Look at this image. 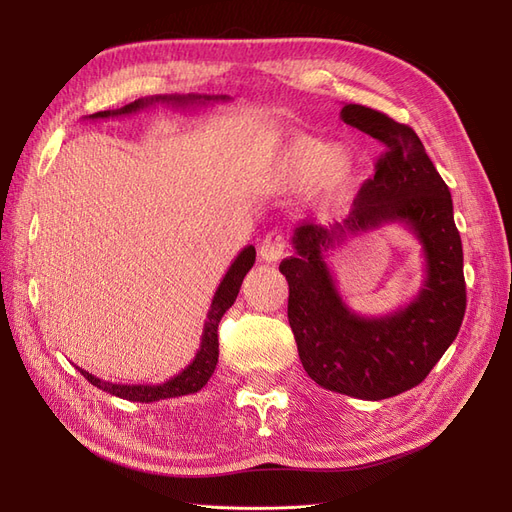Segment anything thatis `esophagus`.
I'll return each mask as SVG.
<instances>
[{
    "label": "esophagus",
    "instance_id": "obj_1",
    "mask_svg": "<svg viewBox=\"0 0 512 512\" xmlns=\"http://www.w3.org/2000/svg\"><path fill=\"white\" fill-rule=\"evenodd\" d=\"M284 250H286L284 235L280 230H271V232H267L265 239L260 241L258 256H260V260H265V262H277L284 256Z\"/></svg>",
    "mask_w": 512,
    "mask_h": 512
}]
</instances>
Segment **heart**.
Listing matches in <instances>:
<instances>
[{
	"mask_svg": "<svg viewBox=\"0 0 512 512\" xmlns=\"http://www.w3.org/2000/svg\"><path fill=\"white\" fill-rule=\"evenodd\" d=\"M354 173L356 162L350 151L303 132L284 136L269 166L273 188H307L322 205L342 200L350 190Z\"/></svg>",
	"mask_w": 512,
	"mask_h": 512,
	"instance_id": "heart-1",
	"label": "heart"
}]
</instances>
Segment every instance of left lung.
I'll return each mask as SVG.
<instances>
[{"mask_svg":"<svg viewBox=\"0 0 512 512\" xmlns=\"http://www.w3.org/2000/svg\"><path fill=\"white\" fill-rule=\"evenodd\" d=\"M339 117L386 151L344 222L294 230L297 256L286 258L280 271L290 288L288 322L307 376L322 389L378 401L421 384L455 342L466 314L463 250L451 192L416 132L361 104H346ZM384 223H404L422 243L426 280L408 306L367 319L341 299L326 254L348 236Z\"/></svg>","mask_w":512,"mask_h":512,"instance_id":"obj_1","label":"left lung"}]
</instances>
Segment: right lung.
<instances>
[{
	"instance_id": "add662e5",
	"label": "right lung",
	"mask_w": 512,
	"mask_h": 512,
	"mask_svg": "<svg viewBox=\"0 0 512 512\" xmlns=\"http://www.w3.org/2000/svg\"><path fill=\"white\" fill-rule=\"evenodd\" d=\"M228 100H230L228 96H205V94L203 96L200 94L151 96V98H138L126 106L117 108V111H100L94 115H87V119L126 117V115H134L138 111H145V108H151L156 104L173 106V108H190V106H205V104L228 102ZM254 260H256L254 245L243 247L239 256L232 260V265L228 267L224 280L220 282L218 290H215V294H213V301H211V307L207 312L205 329H203V335H200V346L196 350V356L188 367L179 371L177 376L168 378L166 382H160V384H117V382H106V380L91 376L89 371H85L81 367H76V369H79L91 384L98 386V389L111 393L115 397L128 399V401H141V404H151V401L198 393L209 382V378L215 371V365H218V354H220L218 324H220L222 316L226 314V309L235 303L243 277L254 267Z\"/></svg>"
}]
</instances>
